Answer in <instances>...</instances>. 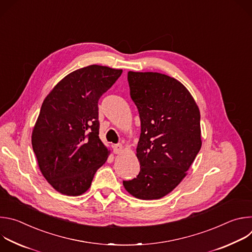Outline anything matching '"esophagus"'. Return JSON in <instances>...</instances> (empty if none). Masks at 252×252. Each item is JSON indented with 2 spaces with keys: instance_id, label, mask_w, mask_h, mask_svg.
Here are the masks:
<instances>
[{
  "instance_id": "34e87169",
  "label": "esophagus",
  "mask_w": 252,
  "mask_h": 252,
  "mask_svg": "<svg viewBox=\"0 0 252 252\" xmlns=\"http://www.w3.org/2000/svg\"><path fill=\"white\" fill-rule=\"evenodd\" d=\"M113 148H114V153L115 154H121L124 151V146L122 145V143H119V145H115Z\"/></svg>"
}]
</instances>
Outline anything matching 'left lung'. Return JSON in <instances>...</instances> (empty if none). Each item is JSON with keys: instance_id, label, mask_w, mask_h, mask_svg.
I'll list each match as a JSON object with an SVG mask.
<instances>
[{"instance_id": "1", "label": "left lung", "mask_w": 252, "mask_h": 252, "mask_svg": "<svg viewBox=\"0 0 252 252\" xmlns=\"http://www.w3.org/2000/svg\"><path fill=\"white\" fill-rule=\"evenodd\" d=\"M127 80L141 125L135 153L140 171L124 187L136 198L159 199L183 182L201 148L199 109L174 78L128 71Z\"/></svg>"}]
</instances>
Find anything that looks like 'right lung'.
Segmentation results:
<instances>
[{
	"mask_svg": "<svg viewBox=\"0 0 252 252\" xmlns=\"http://www.w3.org/2000/svg\"><path fill=\"white\" fill-rule=\"evenodd\" d=\"M123 69L91 64L71 71L44 99L32 132L40 170L58 192L78 196L111 152L98 136L97 101Z\"/></svg>",
	"mask_w": 252,
	"mask_h": 252,
	"instance_id": "1",
	"label": "right lung"
}]
</instances>
